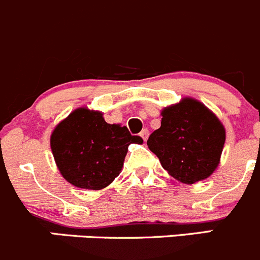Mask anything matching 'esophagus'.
I'll return each instance as SVG.
<instances>
[{
  "label": "esophagus",
  "mask_w": 260,
  "mask_h": 260,
  "mask_svg": "<svg viewBox=\"0 0 260 260\" xmlns=\"http://www.w3.org/2000/svg\"><path fill=\"white\" fill-rule=\"evenodd\" d=\"M140 136H141V139H143L144 141H146L148 140V136H149V131L148 130H143L140 133Z\"/></svg>",
  "instance_id": "esophagus-1"
}]
</instances>
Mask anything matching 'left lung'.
Here are the masks:
<instances>
[{
  "instance_id": "obj_1",
  "label": "left lung",
  "mask_w": 260,
  "mask_h": 260,
  "mask_svg": "<svg viewBox=\"0 0 260 260\" xmlns=\"http://www.w3.org/2000/svg\"><path fill=\"white\" fill-rule=\"evenodd\" d=\"M160 115V127L151 133L146 144L161 167L186 184L209 178L220 164L225 144L222 122L191 97L164 107Z\"/></svg>"
}]
</instances>
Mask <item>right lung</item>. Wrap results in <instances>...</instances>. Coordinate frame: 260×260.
<instances>
[{
  "label": "right lung",
  "mask_w": 260,
  "mask_h": 260,
  "mask_svg": "<svg viewBox=\"0 0 260 260\" xmlns=\"http://www.w3.org/2000/svg\"><path fill=\"white\" fill-rule=\"evenodd\" d=\"M143 144L126 126L107 124L104 114L79 107L61 120L50 136L59 172L78 188L102 189L121 172L130 144Z\"/></svg>",
  "instance_id": "1"
}]
</instances>
